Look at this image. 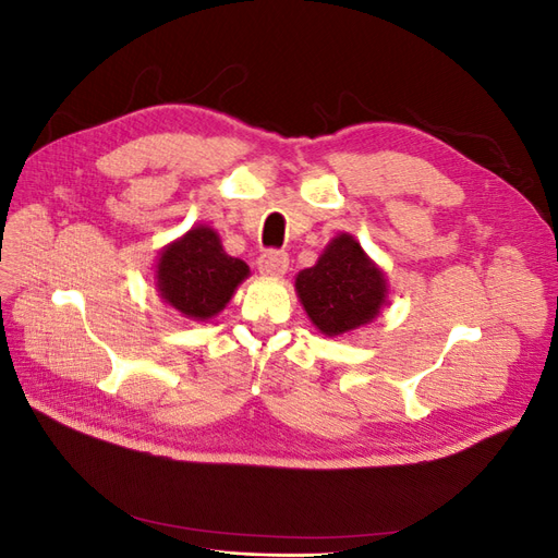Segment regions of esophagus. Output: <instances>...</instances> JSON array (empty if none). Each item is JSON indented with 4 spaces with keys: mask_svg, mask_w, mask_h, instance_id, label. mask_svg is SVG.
<instances>
[{
    "mask_svg": "<svg viewBox=\"0 0 558 558\" xmlns=\"http://www.w3.org/2000/svg\"><path fill=\"white\" fill-rule=\"evenodd\" d=\"M258 269L267 277H281L286 275V269H289V256H286L283 251L269 248L258 258Z\"/></svg>",
    "mask_w": 558,
    "mask_h": 558,
    "instance_id": "obj_1",
    "label": "esophagus"
}]
</instances>
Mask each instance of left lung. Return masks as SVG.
<instances>
[{
	"instance_id": "obj_1",
	"label": "left lung",
	"mask_w": 558,
	"mask_h": 558,
	"mask_svg": "<svg viewBox=\"0 0 558 558\" xmlns=\"http://www.w3.org/2000/svg\"><path fill=\"white\" fill-rule=\"evenodd\" d=\"M295 289L312 324L330 337L373 320L386 300L381 272L349 234L335 238L314 267L302 269Z\"/></svg>"
}]
</instances>
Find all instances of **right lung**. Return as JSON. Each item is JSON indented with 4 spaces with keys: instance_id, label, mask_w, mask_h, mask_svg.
Instances as JSON below:
<instances>
[{
    "instance_id": "add662e5",
    "label": "right lung",
    "mask_w": 558,
    "mask_h": 558,
    "mask_svg": "<svg viewBox=\"0 0 558 558\" xmlns=\"http://www.w3.org/2000/svg\"><path fill=\"white\" fill-rule=\"evenodd\" d=\"M248 277V265L223 251L211 228H193L160 253L158 289L183 316L205 320L221 312Z\"/></svg>"
}]
</instances>
